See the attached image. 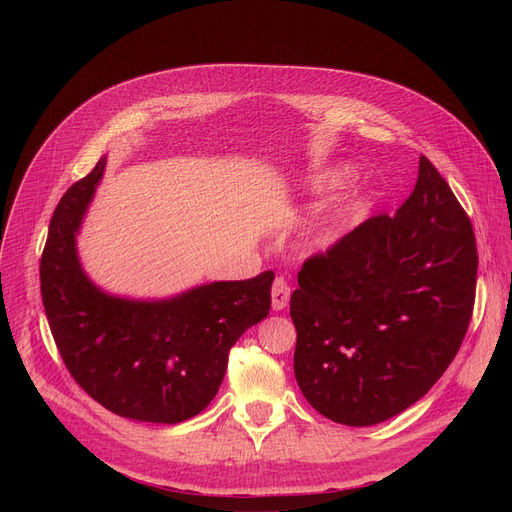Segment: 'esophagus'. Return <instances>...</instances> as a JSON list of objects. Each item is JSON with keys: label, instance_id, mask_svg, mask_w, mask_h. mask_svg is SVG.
I'll return each instance as SVG.
<instances>
[{"label": "esophagus", "instance_id": "1", "mask_svg": "<svg viewBox=\"0 0 512 512\" xmlns=\"http://www.w3.org/2000/svg\"><path fill=\"white\" fill-rule=\"evenodd\" d=\"M290 286L284 278H276L272 284V307L274 311H282L286 309L288 301H290Z\"/></svg>", "mask_w": 512, "mask_h": 512}]
</instances>
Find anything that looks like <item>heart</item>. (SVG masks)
I'll use <instances>...</instances> for the list:
<instances>
[{
    "label": "heart",
    "mask_w": 512,
    "mask_h": 512,
    "mask_svg": "<svg viewBox=\"0 0 512 512\" xmlns=\"http://www.w3.org/2000/svg\"><path fill=\"white\" fill-rule=\"evenodd\" d=\"M351 176H353V172L348 170V168H342V166L340 168H332L328 172L315 174V176H311L305 182V193L309 197H324V195L336 191V188L344 186L348 180H351ZM346 224H348V215L346 213H338L336 218L330 222V226L326 228V232H324V236H321V238H324L326 242L338 238L344 232Z\"/></svg>",
    "instance_id": "b5f03b06"
}]
</instances>
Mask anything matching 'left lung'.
Here are the masks:
<instances>
[{
	"instance_id": "8db88e82",
	"label": "left lung",
	"mask_w": 512,
	"mask_h": 512,
	"mask_svg": "<svg viewBox=\"0 0 512 512\" xmlns=\"http://www.w3.org/2000/svg\"><path fill=\"white\" fill-rule=\"evenodd\" d=\"M471 220L432 161L411 197L309 257L290 297L294 378L324 417L365 427L427 394L459 353L475 303Z\"/></svg>"
}]
</instances>
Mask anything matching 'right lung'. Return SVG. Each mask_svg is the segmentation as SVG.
I'll list each match as a JSON object with an SVG mask.
<instances>
[{
    "mask_svg": "<svg viewBox=\"0 0 512 512\" xmlns=\"http://www.w3.org/2000/svg\"><path fill=\"white\" fill-rule=\"evenodd\" d=\"M105 157L60 199L41 255V297L76 384L120 417L180 423L218 394L228 353L272 307L274 272L211 282L161 301L114 297L80 265L76 234Z\"/></svg>",
    "mask_w": 512,
    "mask_h": 512,
    "instance_id": "add662e5",
    "label": "right lung"
}]
</instances>
